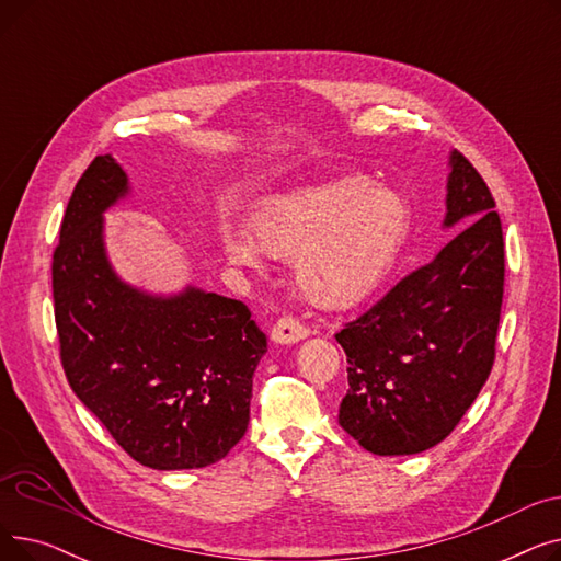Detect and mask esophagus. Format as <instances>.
<instances>
[{"instance_id":"obj_1","label":"esophagus","mask_w":561,"mask_h":561,"mask_svg":"<svg viewBox=\"0 0 561 561\" xmlns=\"http://www.w3.org/2000/svg\"><path fill=\"white\" fill-rule=\"evenodd\" d=\"M309 336V328L298 322L296 318H279L271 332V339L279 345H293Z\"/></svg>"}]
</instances>
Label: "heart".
Returning <instances> with one entry per match:
<instances>
[{
	"label": "heart",
	"instance_id": "heart-1",
	"mask_svg": "<svg viewBox=\"0 0 561 561\" xmlns=\"http://www.w3.org/2000/svg\"><path fill=\"white\" fill-rule=\"evenodd\" d=\"M252 236L225 225V254L261 271L265 254L293 256V279L318 307L362 302L396 261L409 229V202L362 174L336 176L273 195L252 214Z\"/></svg>",
	"mask_w": 561,
	"mask_h": 561
}]
</instances>
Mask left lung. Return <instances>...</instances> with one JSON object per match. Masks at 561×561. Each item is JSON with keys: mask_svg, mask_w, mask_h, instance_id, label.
<instances>
[{"mask_svg": "<svg viewBox=\"0 0 561 561\" xmlns=\"http://www.w3.org/2000/svg\"><path fill=\"white\" fill-rule=\"evenodd\" d=\"M448 170L444 229L461 231L336 334L350 385L339 425L381 457L440 444L476 402L495 357L503 227L489 186L457 150Z\"/></svg>", "mask_w": 561, "mask_h": 561, "instance_id": "1", "label": "left lung"}]
</instances>
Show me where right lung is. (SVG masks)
Listing matches in <instances>:
<instances>
[{"instance_id": "add662e5", "label": "right lung", "mask_w": 561, "mask_h": 561, "mask_svg": "<svg viewBox=\"0 0 561 561\" xmlns=\"http://www.w3.org/2000/svg\"><path fill=\"white\" fill-rule=\"evenodd\" d=\"M129 195L127 172L104 154L68 202L51 263L64 370L138 463L204 468L243 438L268 343L239 300L193 284L150 293L115 273L104 214Z\"/></svg>"}]
</instances>
